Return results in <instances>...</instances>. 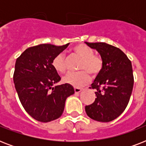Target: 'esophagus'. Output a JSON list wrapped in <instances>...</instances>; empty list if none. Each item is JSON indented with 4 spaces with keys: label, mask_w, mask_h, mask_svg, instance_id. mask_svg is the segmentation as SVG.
Here are the masks:
<instances>
[{
    "label": "esophagus",
    "mask_w": 146,
    "mask_h": 146,
    "mask_svg": "<svg viewBox=\"0 0 146 146\" xmlns=\"http://www.w3.org/2000/svg\"><path fill=\"white\" fill-rule=\"evenodd\" d=\"M82 89H80V88H74V91H75V93H80V92L82 91Z\"/></svg>",
    "instance_id": "esophagus-1"
}]
</instances>
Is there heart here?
Listing matches in <instances>:
<instances>
[{
    "instance_id": "heart-1",
    "label": "heart",
    "mask_w": 146,
    "mask_h": 146,
    "mask_svg": "<svg viewBox=\"0 0 146 146\" xmlns=\"http://www.w3.org/2000/svg\"><path fill=\"white\" fill-rule=\"evenodd\" d=\"M73 54L81 57L78 69L82 70L76 73H68L63 77L66 84L75 87L85 86L90 81V74L96 76L103 69V60L99 55L95 54L93 50L86 44H80L73 48ZM52 66L58 73H63L66 70V58L63 53H60L54 57Z\"/></svg>"
}]
</instances>
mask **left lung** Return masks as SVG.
Listing matches in <instances>:
<instances>
[{"mask_svg": "<svg viewBox=\"0 0 146 146\" xmlns=\"http://www.w3.org/2000/svg\"><path fill=\"white\" fill-rule=\"evenodd\" d=\"M86 44L96 49L103 60V69L89 87L96 89V98L85 109L89 117L110 122L124 111L133 87L131 61L118 48L104 42Z\"/></svg>", "mask_w": 146, "mask_h": 146, "instance_id": "1", "label": "left lung"}]
</instances>
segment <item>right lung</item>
<instances>
[{
    "instance_id": "1",
    "label": "right lung",
    "mask_w": 146,
    "mask_h": 146,
    "mask_svg": "<svg viewBox=\"0 0 146 146\" xmlns=\"http://www.w3.org/2000/svg\"><path fill=\"white\" fill-rule=\"evenodd\" d=\"M68 45L38 44L27 48L17 59L15 88L24 109L38 121L47 123L59 118L66 98L74 94L70 85L54 86L60 76L53 67L52 60Z\"/></svg>"
}]
</instances>
